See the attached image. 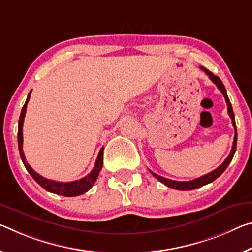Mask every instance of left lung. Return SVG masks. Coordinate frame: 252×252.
I'll return each instance as SVG.
<instances>
[{
  "label": "left lung",
  "instance_id": "obj_1",
  "mask_svg": "<svg viewBox=\"0 0 252 252\" xmlns=\"http://www.w3.org/2000/svg\"><path fill=\"white\" fill-rule=\"evenodd\" d=\"M202 70L205 71V74L209 76L211 81H212L215 85L218 86V89L221 91V93L223 94V96H224L225 101H226V105H227V113H229L231 120H232V125L234 127V140H233V145H232V149H231V153L227 156L226 159L224 160V162L222 163V165H220L217 169H214L211 171V173L204 175V176L202 177H198L196 179H193V181H189V182H177V181H171V179L168 178H165L162 176H159V175L153 173V171L150 170V173L154 175V176L158 179L159 182H161L162 184H165L166 186L170 187V189H178V190H191V189H196L198 187H202L206 185V184H210L212 183L213 181H215L219 176H221L223 174V171L226 169V167L229 166V163L232 160L234 153H235V149H237V126H235V120H234V113H233V110H232V105H231V102L229 97H227V94H226V90L224 85H223V83L221 79H220L218 76H215L213 73H211L210 70H207L204 67H201Z\"/></svg>",
  "mask_w": 252,
  "mask_h": 252
}]
</instances>
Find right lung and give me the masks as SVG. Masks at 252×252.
Segmentation results:
<instances>
[{
    "mask_svg": "<svg viewBox=\"0 0 252 252\" xmlns=\"http://www.w3.org/2000/svg\"><path fill=\"white\" fill-rule=\"evenodd\" d=\"M30 94L28 95L27 101L23 105L22 110H21V114H20V119H19V125H18V145H19V153L20 156H21L22 162L27 170L29 171V174L32 176V178L37 182L42 189H45L46 190L50 191V193L57 194V195H62V196H66V197H73V196H78V195H82L84 193H86L87 190L91 189V187L94 185V183L96 182V179L98 177L99 171H101L102 167H103V150H104V147L101 148L99 150L96 162H95L94 168L92 169L91 173L87 175V176L83 177L78 181L75 182H68V183H61V182H55V181H50V179H47L45 177L40 176L38 173L31 168L29 163L26 160V156L23 154L22 150V142H23V137H22V126H23V121H25V117H26V111H27V104L29 102L30 98Z\"/></svg>",
    "mask_w": 252,
    "mask_h": 252,
    "instance_id": "add662e5",
    "label": "right lung"
}]
</instances>
